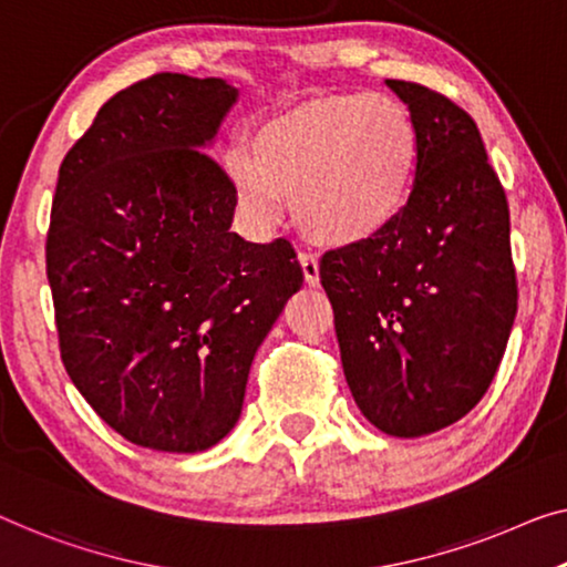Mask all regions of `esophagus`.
Here are the masks:
<instances>
[{
  "label": "esophagus",
  "instance_id": "esophagus-1",
  "mask_svg": "<svg viewBox=\"0 0 567 567\" xmlns=\"http://www.w3.org/2000/svg\"><path fill=\"white\" fill-rule=\"evenodd\" d=\"M298 259H300L302 275H306V282H308L310 287H316V285L320 282V265H318V257L310 255V251H300Z\"/></svg>",
  "mask_w": 567,
  "mask_h": 567
}]
</instances>
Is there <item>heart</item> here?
I'll list each match as a JSON object with an SVG mask.
<instances>
[{
  "instance_id": "heart-1",
  "label": "heart",
  "mask_w": 567,
  "mask_h": 567,
  "mask_svg": "<svg viewBox=\"0 0 567 567\" xmlns=\"http://www.w3.org/2000/svg\"><path fill=\"white\" fill-rule=\"evenodd\" d=\"M420 130L390 94L310 99L261 122L251 152L226 155L239 210L272 226L282 198L302 231L326 244H357L382 234L415 188Z\"/></svg>"
}]
</instances>
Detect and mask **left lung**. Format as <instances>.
Segmentation results:
<instances>
[{
    "mask_svg": "<svg viewBox=\"0 0 567 567\" xmlns=\"http://www.w3.org/2000/svg\"><path fill=\"white\" fill-rule=\"evenodd\" d=\"M415 116L420 165L382 234L326 251L343 374L371 425L443 430L476 408L517 316L509 206L478 126L437 91L386 81Z\"/></svg>",
    "mask_w": 567,
    "mask_h": 567,
    "instance_id": "8db88e82",
    "label": "left lung"
}]
</instances>
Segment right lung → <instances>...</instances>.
Returning <instances> with one entry per match:
<instances>
[{
    "mask_svg": "<svg viewBox=\"0 0 567 567\" xmlns=\"http://www.w3.org/2000/svg\"><path fill=\"white\" fill-rule=\"evenodd\" d=\"M236 96L224 79L150 75L99 109L58 171L45 261L63 367L109 427L152 451L229 433L302 285L290 241L231 231L229 175L203 152Z\"/></svg>",
    "mask_w": 567,
    "mask_h": 567,
    "instance_id": "obj_1",
    "label": "right lung"
}]
</instances>
